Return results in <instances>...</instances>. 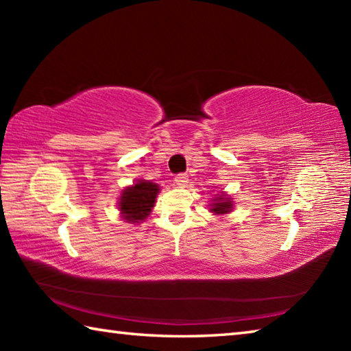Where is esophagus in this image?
Here are the masks:
<instances>
[{
  "instance_id": "esophagus-1",
  "label": "esophagus",
  "mask_w": 351,
  "mask_h": 351,
  "mask_svg": "<svg viewBox=\"0 0 351 351\" xmlns=\"http://www.w3.org/2000/svg\"><path fill=\"white\" fill-rule=\"evenodd\" d=\"M187 181H189V178H187L186 173H180V175H176V178H175L176 186H180V187H186Z\"/></svg>"
}]
</instances>
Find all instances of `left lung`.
Wrapping results in <instances>:
<instances>
[{"label": "left lung", "mask_w": 351, "mask_h": 351, "mask_svg": "<svg viewBox=\"0 0 351 351\" xmlns=\"http://www.w3.org/2000/svg\"><path fill=\"white\" fill-rule=\"evenodd\" d=\"M215 203H213L212 207V212L215 213H228L230 209H232V201L226 197H217V199H213Z\"/></svg>", "instance_id": "1"}]
</instances>
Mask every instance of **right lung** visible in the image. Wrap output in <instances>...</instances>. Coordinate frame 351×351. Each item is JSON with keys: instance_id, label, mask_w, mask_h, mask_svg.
Masks as SVG:
<instances>
[{"instance_id": "right-lung-1", "label": "right lung", "mask_w": 351, "mask_h": 351, "mask_svg": "<svg viewBox=\"0 0 351 351\" xmlns=\"http://www.w3.org/2000/svg\"><path fill=\"white\" fill-rule=\"evenodd\" d=\"M158 190V184L145 180L123 190L119 201V209L127 223H139L148 217L156 201Z\"/></svg>"}]
</instances>
